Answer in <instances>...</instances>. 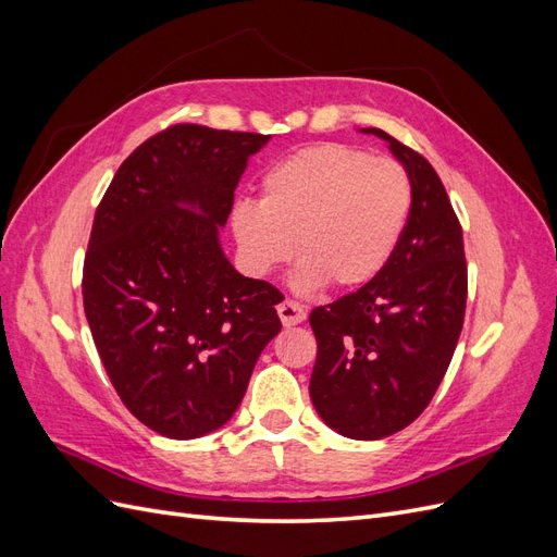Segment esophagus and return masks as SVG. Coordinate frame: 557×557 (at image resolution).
<instances>
[{"instance_id":"obj_1","label":"esophagus","mask_w":557,"mask_h":557,"mask_svg":"<svg viewBox=\"0 0 557 557\" xmlns=\"http://www.w3.org/2000/svg\"><path fill=\"white\" fill-rule=\"evenodd\" d=\"M276 311H278V318H281V323H283L285 327L299 325V323H305V320H307L305 307L297 305V301H293V299H283L281 305L276 307Z\"/></svg>"}]
</instances>
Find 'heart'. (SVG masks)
Listing matches in <instances>:
<instances>
[{"label": "heart", "instance_id": "obj_1", "mask_svg": "<svg viewBox=\"0 0 557 557\" xmlns=\"http://www.w3.org/2000/svg\"><path fill=\"white\" fill-rule=\"evenodd\" d=\"M411 205V176L399 162L318 144L269 166L260 201H237L230 223L248 272L272 274L293 258L295 239L297 290H352L391 262Z\"/></svg>", "mask_w": 557, "mask_h": 557}]
</instances>
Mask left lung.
I'll return each instance as SVG.
<instances>
[{
	"mask_svg": "<svg viewBox=\"0 0 557 557\" xmlns=\"http://www.w3.org/2000/svg\"><path fill=\"white\" fill-rule=\"evenodd\" d=\"M411 176L407 230L383 272L309 315L318 416L348 440L374 442L425 411L458 346L467 305L462 227L434 166L376 127Z\"/></svg>",
	"mask_w": 557,
	"mask_h": 557,
	"instance_id": "1",
	"label": "left lung"
}]
</instances>
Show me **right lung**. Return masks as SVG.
Here are the masks:
<instances>
[{
    "mask_svg": "<svg viewBox=\"0 0 557 557\" xmlns=\"http://www.w3.org/2000/svg\"><path fill=\"white\" fill-rule=\"evenodd\" d=\"M269 134L174 125L115 172L95 213L83 307L134 418L170 440L223 428L264 346L281 293L225 258L221 227Z\"/></svg>",
    "mask_w": 557,
    "mask_h": 557,
    "instance_id": "right-lung-1",
    "label": "right lung"
}]
</instances>
